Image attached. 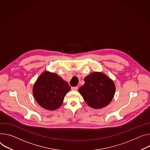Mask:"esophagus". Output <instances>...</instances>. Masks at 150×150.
<instances>
[{"instance_id":"1","label":"esophagus","mask_w":150,"mask_h":150,"mask_svg":"<svg viewBox=\"0 0 150 150\" xmlns=\"http://www.w3.org/2000/svg\"><path fill=\"white\" fill-rule=\"evenodd\" d=\"M71 89H72V90L76 91V90H78V87H72L71 88Z\"/></svg>"}]
</instances>
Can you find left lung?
<instances>
[{
  "mask_svg": "<svg viewBox=\"0 0 150 150\" xmlns=\"http://www.w3.org/2000/svg\"><path fill=\"white\" fill-rule=\"evenodd\" d=\"M84 82L78 91L88 106L101 109L110 103L115 92L112 79L103 72H94L85 77Z\"/></svg>",
  "mask_w": 150,
  "mask_h": 150,
  "instance_id": "left-lung-1",
  "label": "left lung"
}]
</instances>
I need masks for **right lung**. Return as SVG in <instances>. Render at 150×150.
I'll return each mask as SVG.
<instances>
[{
	"label": "right lung",
	"mask_w": 150,
	"mask_h": 150,
	"mask_svg": "<svg viewBox=\"0 0 150 150\" xmlns=\"http://www.w3.org/2000/svg\"><path fill=\"white\" fill-rule=\"evenodd\" d=\"M71 90L68 83L57 74L45 71L40 74L33 87V96L45 110H56L61 106L64 98Z\"/></svg>",
	"instance_id": "1"
}]
</instances>
